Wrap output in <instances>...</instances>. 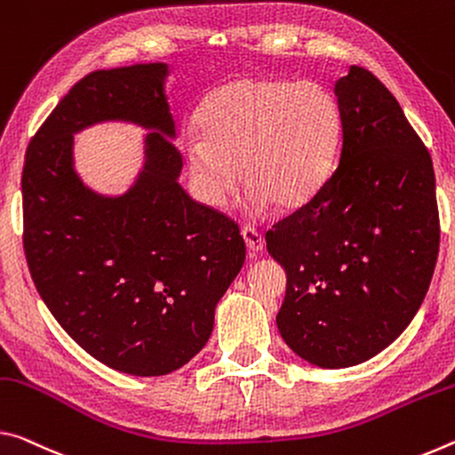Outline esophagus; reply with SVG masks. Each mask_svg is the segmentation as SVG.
<instances>
[{"instance_id": "esophagus-1", "label": "esophagus", "mask_w": 455, "mask_h": 455, "mask_svg": "<svg viewBox=\"0 0 455 455\" xmlns=\"http://www.w3.org/2000/svg\"><path fill=\"white\" fill-rule=\"evenodd\" d=\"M242 235H243V242H245V245H248L251 256H256L258 251H262L264 237H262V234H259V229H256L254 226H243Z\"/></svg>"}]
</instances>
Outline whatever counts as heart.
Instances as JSON below:
<instances>
[{"label":"heart","mask_w":455,"mask_h":455,"mask_svg":"<svg viewBox=\"0 0 455 455\" xmlns=\"http://www.w3.org/2000/svg\"><path fill=\"white\" fill-rule=\"evenodd\" d=\"M199 135L183 139L199 197L223 207L243 179L250 205L292 212L316 196L337 159L342 115L312 80L243 76L220 84L197 110Z\"/></svg>","instance_id":"heart-1"}]
</instances>
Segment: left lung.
<instances>
[{
    "mask_svg": "<svg viewBox=\"0 0 455 455\" xmlns=\"http://www.w3.org/2000/svg\"><path fill=\"white\" fill-rule=\"evenodd\" d=\"M334 94L337 167L266 234L286 270L278 331L323 369L369 361L407 329L439 250L434 163L395 96L361 66L337 80Z\"/></svg>",
    "mask_w": 455,
    "mask_h": 455,
    "instance_id": "left-lung-1",
    "label": "left lung"
}]
</instances>
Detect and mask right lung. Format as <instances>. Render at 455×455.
<instances>
[{"label":"right lung","instance_id":"right-lung-1","mask_svg":"<svg viewBox=\"0 0 455 455\" xmlns=\"http://www.w3.org/2000/svg\"><path fill=\"white\" fill-rule=\"evenodd\" d=\"M167 74L155 62L78 80L34 135L21 173L24 250L42 300L88 355L137 377L167 375L205 347L245 259L237 223L179 185ZM104 120L154 131L138 181L118 198L73 169V135Z\"/></svg>","mask_w":455,"mask_h":455}]
</instances>
